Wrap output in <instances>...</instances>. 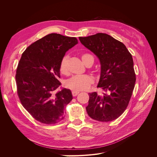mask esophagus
Wrapping results in <instances>:
<instances>
[{
	"instance_id": "obj_1",
	"label": "esophagus",
	"mask_w": 157,
	"mask_h": 157,
	"mask_svg": "<svg viewBox=\"0 0 157 157\" xmlns=\"http://www.w3.org/2000/svg\"><path fill=\"white\" fill-rule=\"evenodd\" d=\"M79 92H77V91H72V96L73 97H76Z\"/></svg>"
}]
</instances>
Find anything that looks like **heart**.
Here are the masks:
<instances>
[{"mask_svg":"<svg viewBox=\"0 0 157 157\" xmlns=\"http://www.w3.org/2000/svg\"><path fill=\"white\" fill-rule=\"evenodd\" d=\"M91 57H92L91 55L85 53L82 55L81 59L85 64L87 60ZM67 61L68 57L67 56H64L60 62L59 70L60 73L64 75H67L69 73ZM93 83L94 78L91 76L85 74V75H76L72 76L65 81V85L66 87L73 91H83V90H88Z\"/></svg>","mask_w":157,"mask_h":157,"instance_id":"b5f03b06","label":"heart"}]
</instances>
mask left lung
Listing matches in <instances>:
<instances>
[{"instance_id": "8db88e82", "label": "left lung", "mask_w": 157, "mask_h": 157, "mask_svg": "<svg viewBox=\"0 0 157 157\" xmlns=\"http://www.w3.org/2000/svg\"><path fill=\"white\" fill-rule=\"evenodd\" d=\"M79 39L99 59L101 76L97 87L105 92L102 95L88 94L87 113L99 121L117 119L126 109L135 86L132 56L124 44L104 33Z\"/></svg>"}]
</instances>
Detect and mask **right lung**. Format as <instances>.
<instances>
[{
  "mask_svg": "<svg viewBox=\"0 0 157 157\" xmlns=\"http://www.w3.org/2000/svg\"><path fill=\"white\" fill-rule=\"evenodd\" d=\"M78 43L76 37L53 33L30 44L21 55L15 76L18 95L24 108L40 123L56 124L65 117L64 109L72 99L71 90L53 92L61 85L60 62Z\"/></svg>",
  "mask_w": 157,
  "mask_h": 157,
  "instance_id": "add662e5",
  "label": "right lung"
}]
</instances>
